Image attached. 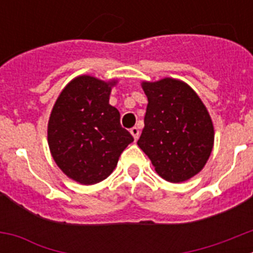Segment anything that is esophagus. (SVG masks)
Wrapping results in <instances>:
<instances>
[{
	"label": "esophagus",
	"instance_id": "esophagus-1",
	"mask_svg": "<svg viewBox=\"0 0 253 253\" xmlns=\"http://www.w3.org/2000/svg\"><path fill=\"white\" fill-rule=\"evenodd\" d=\"M130 133H131V135L134 137V139L137 140L138 137H139V129H138L137 126H133V128L130 129Z\"/></svg>",
	"mask_w": 253,
	"mask_h": 253
}]
</instances>
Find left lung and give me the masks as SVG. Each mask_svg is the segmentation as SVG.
<instances>
[{"instance_id":"left-lung-1","label":"left lung","mask_w":253,"mask_h":253,"mask_svg":"<svg viewBox=\"0 0 253 253\" xmlns=\"http://www.w3.org/2000/svg\"><path fill=\"white\" fill-rule=\"evenodd\" d=\"M148 99L144 128L138 146L158 175L182 182L202 171L214 143V128L207 107L185 82L163 78L143 82Z\"/></svg>"}]
</instances>
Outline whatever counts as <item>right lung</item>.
<instances>
[{
	"label": "right lung",
	"instance_id": "1",
	"mask_svg": "<svg viewBox=\"0 0 253 253\" xmlns=\"http://www.w3.org/2000/svg\"><path fill=\"white\" fill-rule=\"evenodd\" d=\"M91 76L69 82L55 101L48 123V143L55 163L84 185L105 180L122 152L134 140L109 104L111 86Z\"/></svg>",
	"mask_w": 253,
	"mask_h": 253
}]
</instances>
